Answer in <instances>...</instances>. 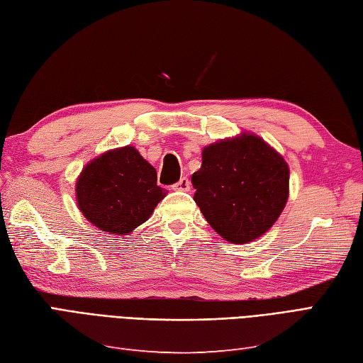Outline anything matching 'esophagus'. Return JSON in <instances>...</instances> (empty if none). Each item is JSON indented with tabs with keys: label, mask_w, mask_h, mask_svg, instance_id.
<instances>
[{
	"label": "esophagus",
	"mask_w": 363,
	"mask_h": 363,
	"mask_svg": "<svg viewBox=\"0 0 363 363\" xmlns=\"http://www.w3.org/2000/svg\"><path fill=\"white\" fill-rule=\"evenodd\" d=\"M172 189H174V191H183V192L189 191V189H191V182H189L188 177H182V179L174 184Z\"/></svg>",
	"instance_id": "34e87169"
}]
</instances>
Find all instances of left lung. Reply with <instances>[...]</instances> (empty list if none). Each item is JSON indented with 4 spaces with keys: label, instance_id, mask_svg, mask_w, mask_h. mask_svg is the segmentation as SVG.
Returning a JSON list of instances; mask_svg holds the SVG:
<instances>
[{
    "label": "left lung",
    "instance_id": "8db88e82",
    "mask_svg": "<svg viewBox=\"0 0 363 363\" xmlns=\"http://www.w3.org/2000/svg\"><path fill=\"white\" fill-rule=\"evenodd\" d=\"M194 200L212 229L231 243H250L277 222L289 196V167L251 132L203 147Z\"/></svg>",
    "mask_w": 363,
    "mask_h": 363
}]
</instances>
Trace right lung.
<instances>
[{
    "instance_id": "right-lung-1",
    "label": "right lung",
    "mask_w": 363,
    "mask_h": 363,
    "mask_svg": "<svg viewBox=\"0 0 363 363\" xmlns=\"http://www.w3.org/2000/svg\"><path fill=\"white\" fill-rule=\"evenodd\" d=\"M166 197L157 172L134 146L111 149L87 163L75 183L78 209L100 231L128 235Z\"/></svg>"
}]
</instances>
